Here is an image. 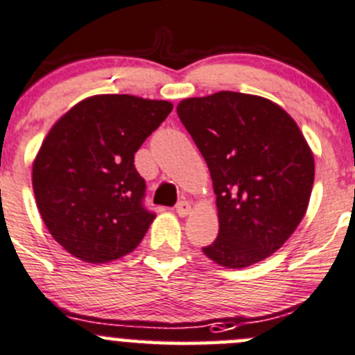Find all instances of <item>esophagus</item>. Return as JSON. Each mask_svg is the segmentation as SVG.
<instances>
[{"label": "esophagus", "instance_id": "1", "mask_svg": "<svg viewBox=\"0 0 355 355\" xmlns=\"http://www.w3.org/2000/svg\"><path fill=\"white\" fill-rule=\"evenodd\" d=\"M175 209H177V213L180 216H187L189 213H191V202L189 201H178L177 206H175Z\"/></svg>", "mask_w": 355, "mask_h": 355}]
</instances>
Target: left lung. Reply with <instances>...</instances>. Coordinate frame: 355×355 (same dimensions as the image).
I'll use <instances>...</instances> for the list:
<instances>
[{
	"mask_svg": "<svg viewBox=\"0 0 355 355\" xmlns=\"http://www.w3.org/2000/svg\"><path fill=\"white\" fill-rule=\"evenodd\" d=\"M177 112L216 194L220 230L205 254L229 269L270 257L302 222L314 185L297 123L274 102L237 92L185 98Z\"/></svg>",
	"mask_w": 355,
	"mask_h": 355,
	"instance_id": "obj_1",
	"label": "left lung"
}]
</instances>
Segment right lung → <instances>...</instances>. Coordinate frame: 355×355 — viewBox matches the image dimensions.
Listing matches in <instances>:
<instances>
[{"instance_id": "1", "label": "right lung", "mask_w": 355, "mask_h": 355, "mask_svg": "<svg viewBox=\"0 0 355 355\" xmlns=\"http://www.w3.org/2000/svg\"><path fill=\"white\" fill-rule=\"evenodd\" d=\"M173 105L133 95L86 98L62 116L33 166V189L53 239L104 263L139 246L156 213L133 159Z\"/></svg>"}]
</instances>
